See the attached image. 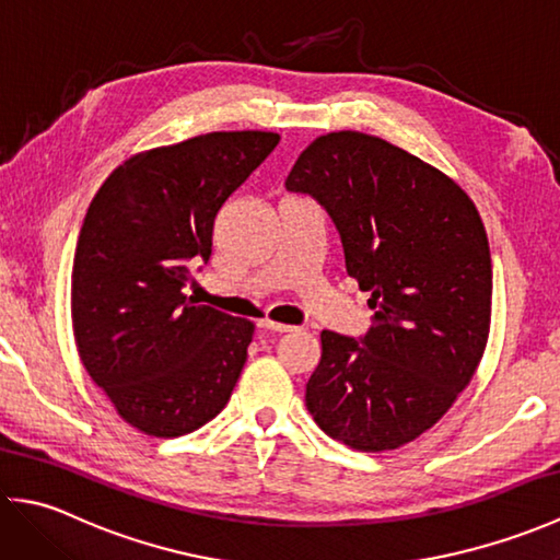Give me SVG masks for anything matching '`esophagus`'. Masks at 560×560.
Masks as SVG:
<instances>
[{
  "label": "esophagus",
  "mask_w": 560,
  "mask_h": 560,
  "mask_svg": "<svg viewBox=\"0 0 560 560\" xmlns=\"http://www.w3.org/2000/svg\"><path fill=\"white\" fill-rule=\"evenodd\" d=\"M261 329H269V331H291V325H283V323H273V319H261L259 323Z\"/></svg>",
  "instance_id": "34e87169"
}]
</instances>
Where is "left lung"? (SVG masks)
Wrapping results in <instances>:
<instances>
[{
    "mask_svg": "<svg viewBox=\"0 0 560 560\" xmlns=\"http://www.w3.org/2000/svg\"><path fill=\"white\" fill-rule=\"evenodd\" d=\"M287 189L327 211L375 311L361 339L319 335L305 407L353 450L407 445L443 419L489 341L493 269L479 211L445 173L351 129L317 137Z\"/></svg>",
    "mask_w": 560,
    "mask_h": 560,
    "instance_id": "1",
    "label": "left lung"
}]
</instances>
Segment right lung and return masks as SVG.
Instances as JSON below:
<instances>
[{"label":"right lung","mask_w":560,"mask_h":560,"mask_svg":"<svg viewBox=\"0 0 560 560\" xmlns=\"http://www.w3.org/2000/svg\"><path fill=\"white\" fill-rule=\"evenodd\" d=\"M211 132L127 159L93 197L71 269V325L93 383L156 438L192 433L231 399L255 325L185 295L223 201L279 144Z\"/></svg>","instance_id":"obj_1"}]
</instances>
